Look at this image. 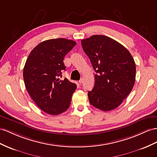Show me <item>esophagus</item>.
Listing matches in <instances>:
<instances>
[{
    "instance_id": "obj_1",
    "label": "esophagus",
    "mask_w": 157,
    "mask_h": 157,
    "mask_svg": "<svg viewBox=\"0 0 157 157\" xmlns=\"http://www.w3.org/2000/svg\"><path fill=\"white\" fill-rule=\"evenodd\" d=\"M83 78H81L79 79V83H80V84H82V83H83Z\"/></svg>"
}]
</instances>
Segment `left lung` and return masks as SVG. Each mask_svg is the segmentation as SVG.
<instances>
[{
    "instance_id": "1",
    "label": "left lung",
    "mask_w": 157,
    "mask_h": 157,
    "mask_svg": "<svg viewBox=\"0 0 157 157\" xmlns=\"http://www.w3.org/2000/svg\"><path fill=\"white\" fill-rule=\"evenodd\" d=\"M82 46L96 72L95 86L87 94L90 103L104 111L115 109L134 86L133 58L126 48L106 36H91L82 40Z\"/></svg>"
}]
</instances>
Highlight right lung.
Here are the masks:
<instances>
[{
	"instance_id": "add662e5",
	"label": "right lung",
	"mask_w": 157,
	"mask_h": 157,
	"mask_svg": "<svg viewBox=\"0 0 157 157\" xmlns=\"http://www.w3.org/2000/svg\"><path fill=\"white\" fill-rule=\"evenodd\" d=\"M75 44L65 38L45 40L32 50L26 59L23 70L26 89L37 106L48 114L62 113L70 105L77 86L59 77L66 70L64 57Z\"/></svg>"
}]
</instances>
